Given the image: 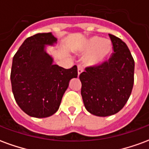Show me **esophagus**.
<instances>
[{
    "label": "esophagus",
    "mask_w": 149,
    "mask_h": 149,
    "mask_svg": "<svg viewBox=\"0 0 149 149\" xmlns=\"http://www.w3.org/2000/svg\"><path fill=\"white\" fill-rule=\"evenodd\" d=\"M82 72H83V68H82V67H81V65H78L77 67V73H78V77L80 76V75L82 73Z\"/></svg>",
    "instance_id": "34e87169"
}]
</instances>
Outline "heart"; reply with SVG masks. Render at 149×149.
Returning a JSON list of instances; mask_svg holds the SVG:
<instances>
[{
  "label": "heart",
  "mask_w": 149,
  "mask_h": 149,
  "mask_svg": "<svg viewBox=\"0 0 149 149\" xmlns=\"http://www.w3.org/2000/svg\"><path fill=\"white\" fill-rule=\"evenodd\" d=\"M81 50L86 52L84 58L85 65L97 66L109 57L112 51V44L109 40L93 36L85 40Z\"/></svg>",
  "instance_id": "b5f03b06"
}]
</instances>
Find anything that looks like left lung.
Returning <instances> with one entry per match:
<instances>
[{"mask_svg": "<svg viewBox=\"0 0 149 149\" xmlns=\"http://www.w3.org/2000/svg\"><path fill=\"white\" fill-rule=\"evenodd\" d=\"M113 51L109 61L88 67L80 75L81 96L91 114L108 116L123 109L131 95L134 83V60L128 46L109 34Z\"/></svg>", "mask_w": 149, "mask_h": 149, "instance_id": "1", "label": "left lung"}]
</instances>
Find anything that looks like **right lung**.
<instances>
[{
	"mask_svg": "<svg viewBox=\"0 0 149 149\" xmlns=\"http://www.w3.org/2000/svg\"><path fill=\"white\" fill-rule=\"evenodd\" d=\"M56 42L52 33H37L24 40L13 59V93L19 107L33 117L53 115L59 109L69 81L77 77L76 65L65 69L53 65L46 46Z\"/></svg>",
	"mask_w": 149,
	"mask_h": 149,
	"instance_id": "right-lung-1",
	"label": "right lung"
}]
</instances>
